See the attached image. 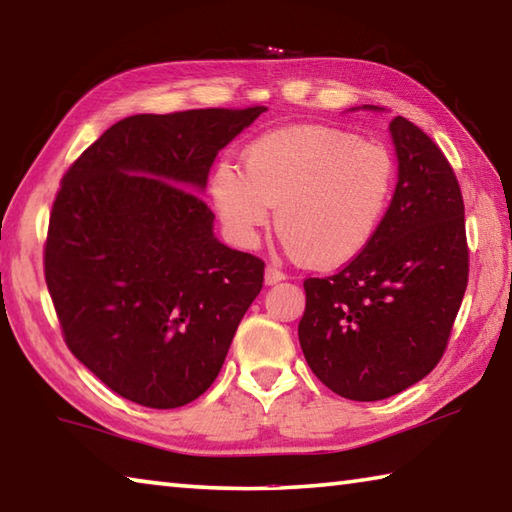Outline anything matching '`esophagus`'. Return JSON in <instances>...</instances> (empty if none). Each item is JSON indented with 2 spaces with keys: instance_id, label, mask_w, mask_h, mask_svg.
Masks as SVG:
<instances>
[{
  "instance_id": "obj_1",
  "label": "esophagus",
  "mask_w": 512,
  "mask_h": 512,
  "mask_svg": "<svg viewBox=\"0 0 512 512\" xmlns=\"http://www.w3.org/2000/svg\"><path fill=\"white\" fill-rule=\"evenodd\" d=\"M282 280H286V275L280 271V268H273V266H266V271H264V282L268 284V286H273V284H277V282H282Z\"/></svg>"
}]
</instances>
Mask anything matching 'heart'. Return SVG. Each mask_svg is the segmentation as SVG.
<instances>
[{"label": "heart", "mask_w": 512, "mask_h": 512, "mask_svg": "<svg viewBox=\"0 0 512 512\" xmlns=\"http://www.w3.org/2000/svg\"><path fill=\"white\" fill-rule=\"evenodd\" d=\"M244 172L217 163L208 192L230 244L253 250L275 212L286 253L340 268L376 239L394 197L396 163L385 145L345 129L293 125L241 152Z\"/></svg>", "instance_id": "1"}]
</instances>
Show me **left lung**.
<instances>
[{
  "instance_id": "left-lung-1",
  "label": "left lung",
  "mask_w": 512,
  "mask_h": 512,
  "mask_svg": "<svg viewBox=\"0 0 512 512\" xmlns=\"http://www.w3.org/2000/svg\"><path fill=\"white\" fill-rule=\"evenodd\" d=\"M369 111L383 107L362 105ZM398 181L376 239L331 277L304 282V358L331 392L383 401L441 360L468 286L459 181L423 129L396 116Z\"/></svg>"
}]
</instances>
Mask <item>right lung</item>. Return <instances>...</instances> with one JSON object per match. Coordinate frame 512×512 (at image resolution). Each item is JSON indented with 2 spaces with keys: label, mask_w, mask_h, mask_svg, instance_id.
<instances>
[{
  "label": "right lung",
  "mask_w": 512,
  "mask_h": 512,
  "mask_svg": "<svg viewBox=\"0 0 512 512\" xmlns=\"http://www.w3.org/2000/svg\"><path fill=\"white\" fill-rule=\"evenodd\" d=\"M266 107L118 120L64 174L44 275L64 340L127 401L172 410L215 383L264 262L201 201L217 154Z\"/></svg>",
  "instance_id": "right-lung-1"
}]
</instances>
